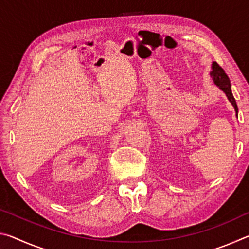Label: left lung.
I'll list each match as a JSON object with an SVG mask.
<instances>
[{
	"instance_id": "8db88e82",
	"label": "left lung",
	"mask_w": 249,
	"mask_h": 249,
	"mask_svg": "<svg viewBox=\"0 0 249 249\" xmlns=\"http://www.w3.org/2000/svg\"><path fill=\"white\" fill-rule=\"evenodd\" d=\"M211 68H212V71L210 72L211 78H212L214 84H215L216 87L220 88V90H222L224 92L225 95L227 96V100L230 101L231 104L233 105V107L236 112V116L238 114V107H237V104H236V101L233 96V93H231V81L229 77H227L225 71L223 70L220 66L217 65V62L213 61L212 62V66H211Z\"/></svg>"
}]
</instances>
